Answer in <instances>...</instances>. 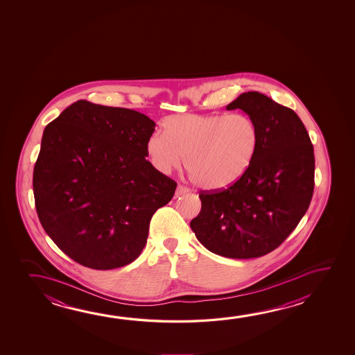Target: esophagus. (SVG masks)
<instances>
[{
	"mask_svg": "<svg viewBox=\"0 0 355 355\" xmlns=\"http://www.w3.org/2000/svg\"><path fill=\"white\" fill-rule=\"evenodd\" d=\"M189 192H191V189H189L188 187L182 186V184H180V186L177 187L175 194H177V196H183V194H186V193Z\"/></svg>",
	"mask_w": 355,
	"mask_h": 355,
	"instance_id": "esophagus-1",
	"label": "esophagus"
}]
</instances>
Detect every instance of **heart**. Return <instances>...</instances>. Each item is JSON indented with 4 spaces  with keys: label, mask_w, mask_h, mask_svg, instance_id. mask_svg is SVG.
<instances>
[{
    "label": "heart",
    "mask_w": 355,
    "mask_h": 355,
    "mask_svg": "<svg viewBox=\"0 0 355 355\" xmlns=\"http://www.w3.org/2000/svg\"><path fill=\"white\" fill-rule=\"evenodd\" d=\"M146 152L156 171L168 175L184 158L188 175L205 189L233 186L250 168L259 147V130L245 114H184L162 122Z\"/></svg>",
    "instance_id": "1"
}]
</instances>
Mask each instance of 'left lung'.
<instances>
[{"label": "left lung", "instance_id": "1", "mask_svg": "<svg viewBox=\"0 0 355 355\" xmlns=\"http://www.w3.org/2000/svg\"><path fill=\"white\" fill-rule=\"evenodd\" d=\"M227 110L246 112L259 130L250 168L225 189L200 191L191 227L216 255L252 259L279 248L306 214L314 188L313 145L296 112L263 94H241Z\"/></svg>", "mask_w": 355, "mask_h": 355}]
</instances>
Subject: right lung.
<instances>
[{"mask_svg":"<svg viewBox=\"0 0 355 355\" xmlns=\"http://www.w3.org/2000/svg\"><path fill=\"white\" fill-rule=\"evenodd\" d=\"M155 126L139 111L79 100L44 128L35 209L49 238L83 266L135 261L152 215L173 197L177 183L146 159Z\"/></svg>","mask_w":355,"mask_h":355,"instance_id":"obj_1","label":"right lung"}]
</instances>
